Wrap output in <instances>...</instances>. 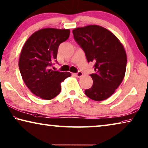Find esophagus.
Returning <instances> with one entry per match:
<instances>
[{
  "label": "esophagus",
  "mask_w": 148,
  "mask_h": 148,
  "mask_svg": "<svg viewBox=\"0 0 148 148\" xmlns=\"http://www.w3.org/2000/svg\"><path fill=\"white\" fill-rule=\"evenodd\" d=\"M75 75H76L78 78H80V77L83 76V73L82 72H77V73L75 74Z\"/></svg>",
  "instance_id": "obj_1"
}]
</instances>
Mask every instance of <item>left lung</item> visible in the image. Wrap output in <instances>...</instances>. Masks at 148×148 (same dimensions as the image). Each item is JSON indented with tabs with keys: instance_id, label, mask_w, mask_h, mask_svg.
Listing matches in <instances>:
<instances>
[{
	"instance_id": "left-lung-1",
	"label": "left lung",
	"mask_w": 148,
	"mask_h": 148,
	"mask_svg": "<svg viewBox=\"0 0 148 148\" xmlns=\"http://www.w3.org/2000/svg\"><path fill=\"white\" fill-rule=\"evenodd\" d=\"M72 33L88 62H95L96 72L90 74L93 86L85 90L86 95L94 101L107 99L125 77L127 58L123 44L112 32L99 25L77 27Z\"/></svg>"
}]
</instances>
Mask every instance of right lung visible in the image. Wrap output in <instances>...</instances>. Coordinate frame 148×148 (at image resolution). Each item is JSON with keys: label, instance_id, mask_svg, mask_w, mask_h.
Masks as SVG:
<instances>
[{"label": "right lung", "instance_id": "1", "mask_svg": "<svg viewBox=\"0 0 148 148\" xmlns=\"http://www.w3.org/2000/svg\"><path fill=\"white\" fill-rule=\"evenodd\" d=\"M70 29L44 28L33 34L23 45L19 59L23 80L30 91L41 99L49 100L59 94L60 83L70 72L51 69L57 62L60 44L69 39Z\"/></svg>", "mask_w": 148, "mask_h": 148}]
</instances>
